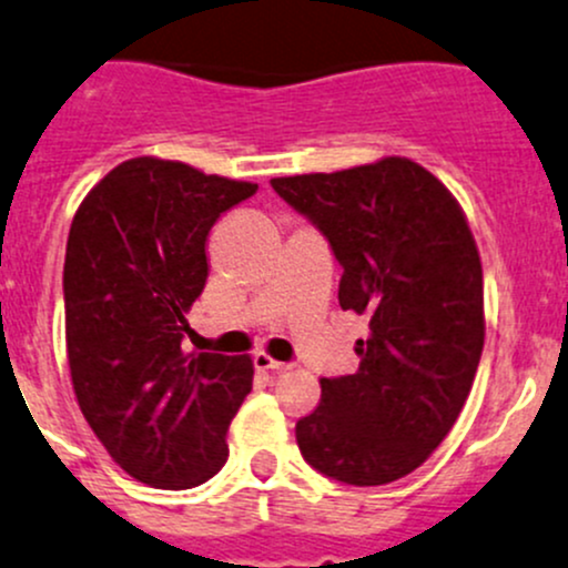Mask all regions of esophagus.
<instances>
[{"mask_svg": "<svg viewBox=\"0 0 568 568\" xmlns=\"http://www.w3.org/2000/svg\"><path fill=\"white\" fill-rule=\"evenodd\" d=\"M254 368H257V371H276V374H284V371H290L292 365L290 363H278V359L265 355V352H257V355H254Z\"/></svg>", "mask_w": 568, "mask_h": 568, "instance_id": "1", "label": "esophagus"}]
</instances>
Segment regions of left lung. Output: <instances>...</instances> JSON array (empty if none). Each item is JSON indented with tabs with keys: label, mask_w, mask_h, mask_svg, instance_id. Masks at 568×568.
<instances>
[{
	"label": "left lung",
	"mask_w": 568,
	"mask_h": 568,
	"mask_svg": "<svg viewBox=\"0 0 568 568\" xmlns=\"http://www.w3.org/2000/svg\"><path fill=\"white\" fill-rule=\"evenodd\" d=\"M271 186L331 241L344 267L341 308L371 331L355 346V374L320 382V406L295 425L297 447L346 485L406 477L453 430L485 344L481 262L466 213L406 156Z\"/></svg>",
	"instance_id": "obj_1"
}]
</instances>
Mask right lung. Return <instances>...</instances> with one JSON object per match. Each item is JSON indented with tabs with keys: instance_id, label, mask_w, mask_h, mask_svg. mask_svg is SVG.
<instances>
[{
	"instance_id": "right-lung-1",
	"label": "right lung",
	"mask_w": 568,
	"mask_h": 568,
	"mask_svg": "<svg viewBox=\"0 0 568 568\" xmlns=\"http://www.w3.org/2000/svg\"><path fill=\"white\" fill-rule=\"evenodd\" d=\"M257 184L160 156L121 162L83 197L64 257L72 389L108 455L164 490L209 481L252 393L248 355L184 352L209 278L205 237Z\"/></svg>"
}]
</instances>
